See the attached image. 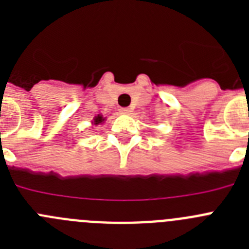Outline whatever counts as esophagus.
Masks as SVG:
<instances>
[{
    "label": "esophagus",
    "instance_id": "1",
    "mask_svg": "<svg viewBox=\"0 0 249 249\" xmlns=\"http://www.w3.org/2000/svg\"><path fill=\"white\" fill-rule=\"evenodd\" d=\"M120 112L122 114H129L131 113V108H128V107H122V108L120 109Z\"/></svg>",
    "mask_w": 249,
    "mask_h": 249
}]
</instances>
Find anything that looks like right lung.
I'll use <instances>...</instances> for the list:
<instances>
[{
    "mask_svg": "<svg viewBox=\"0 0 249 249\" xmlns=\"http://www.w3.org/2000/svg\"><path fill=\"white\" fill-rule=\"evenodd\" d=\"M106 122V117H103L102 114H97L94 116L93 121H92V126H98V124H103Z\"/></svg>",
    "mask_w": 249,
    "mask_h": 249,
    "instance_id": "right-lung-1",
    "label": "right lung"
}]
</instances>
